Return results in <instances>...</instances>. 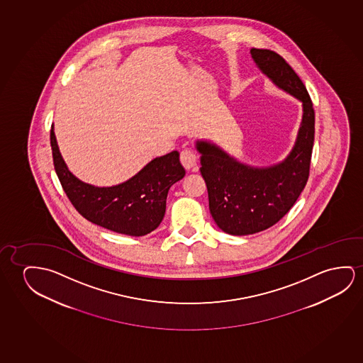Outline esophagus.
<instances>
[{"label": "esophagus", "mask_w": 363, "mask_h": 363, "mask_svg": "<svg viewBox=\"0 0 363 363\" xmlns=\"http://www.w3.org/2000/svg\"><path fill=\"white\" fill-rule=\"evenodd\" d=\"M179 160H181V163L184 164V167L186 169H192V168L195 167L196 163H197V155L192 150L184 148V151L181 152Z\"/></svg>", "instance_id": "1"}]
</instances>
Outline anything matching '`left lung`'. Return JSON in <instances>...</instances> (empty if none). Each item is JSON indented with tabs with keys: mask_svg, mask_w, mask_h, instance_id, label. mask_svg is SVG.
<instances>
[{
	"mask_svg": "<svg viewBox=\"0 0 363 363\" xmlns=\"http://www.w3.org/2000/svg\"><path fill=\"white\" fill-rule=\"evenodd\" d=\"M250 52L263 74L302 102L303 115L289 156L267 167L240 162L211 141L196 142L211 215L222 231L233 236L267 230L292 208L307 184L315 141V111L300 77L279 53L261 48Z\"/></svg>",
	"mask_w": 363,
	"mask_h": 363,
	"instance_id": "obj_1",
	"label": "left lung"
}]
</instances>
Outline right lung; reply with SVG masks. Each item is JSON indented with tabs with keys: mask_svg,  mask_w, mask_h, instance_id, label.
Returning <instances> with one entry per match:
<instances>
[{
	"mask_svg": "<svg viewBox=\"0 0 363 363\" xmlns=\"http://www.w3.org/2000/svg\"><path fill=\"white\" fill-rule=\"evenodd\" d=\"M53 164L66 195L86 220L127 236L155 231L166 212L168 189L186 174L177 151L153 158L140 172L110 187L86 184L69 172L51 128Z\"/></svg>",
	"mask_w": 363,
	"mask_h": 363,
	"instance_id": "obj_1",
	"label": "right lung"
}]
</instances>
